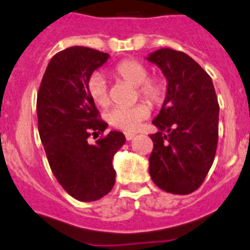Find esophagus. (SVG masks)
Returning a JSON list of instances; mask_svg holds the SVG:
<instances>
[{
  "label": "esophagus",
  "mask_w": 250,
  "mask_h": 250,
  "mask_svg": "<svg viewBox=\"0 0 250 250\" xmlns=\"http://www.w3.org/2000/svg\"><path fill=\"white\" fill-rule=\"evenodd\" d=\"M125 140H127V141H131V140H133L134 137H136V134L131 133V132H125Z\"/></svg>",
  "instance_id": "34e87169"
}]
</instances>
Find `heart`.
Wrapping results in <instances>:
<instances>
[{
    "label": "heart",
    "instance_id": "heart-1",
    "mask_svg": "<svg viewBox=\"0 0 250 250\" xmlns=\"http://www.w3.org/2000/svg\"><path fill=\"white\" fill-rule=\"evenodd\" d=\"M114 74L127 83L137 86V93L141 98L151 104H157L162 101L165 94V84L157 78H148V70L142 62L137 60H123L114 68ZM86 90L99 107H107L109 104L107 82L103 75L94 73L86 83ZM149 116V109L145 104H136L132 107H116L108 113V122L113 127L127 132L137 131L141 122Z\"/></svg>",
    "mask_w": 250,
    "mask_h": 250
}]
</instances>
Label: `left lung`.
Masks as SVG:
<instances>
[{"label":"left lung","instance_id":"8db88e82","mask_svg":"<svg viewBox=\"0 0 250 250\" xmlns=\"http://www.w3.org/2000/svg\"><path fill=\"white\" fill-rule=\"evenodd\" d=\"M167 79L164 104L152 123L149 175L166 192L188 195L205 180L218 145L219 104L211 78L192 58L164 47L146 58Z\"/></svg>","mask_w":250,"mask_h":250}]
</instances>
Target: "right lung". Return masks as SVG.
I'll use <instances>...</instances> for the list:
<instances>
[{"instance_id":"1","label":"right lung","mask_w":250,"mask_h":250,"mask_svg":"<svg viewBox=\"0 0 250 250\" xmlns=\"http://www.w3.org/2000/svg\"><path fill=\"white\" fill-rule=\"evenodd\" d=\"M109 54L84 46H71L54 55L38 93V123L41 142L54 176L70 196L79 201L99 200L116 182L112 160L125 137L110 131L88 142L108 125L99 119L86 83Z\"/></svg>"}]
</instances>
